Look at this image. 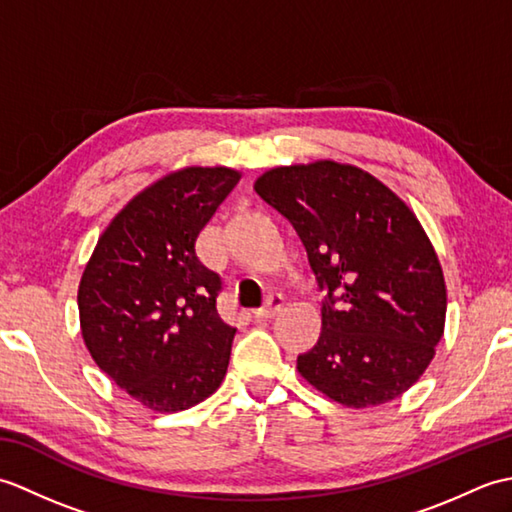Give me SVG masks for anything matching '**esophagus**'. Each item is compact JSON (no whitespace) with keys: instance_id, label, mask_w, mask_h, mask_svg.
I'll return each instance as SVG.
<instances>
[{"instance_id":"obj_1","label":"esophagus","mask_w":512,"mask_h":512,"mask_svg":"<svg viewBox=\"0 0 512 512\" xmlns=\"http://www.w3.org/2000/svg\"><path fill=\"white\" fill-rule=\"evenodd\" d=\"M284 308V297L281 295H270L268 297V301H266V306H262V308H257L253 314H255V319H273L275 314Z\"/></svg>"}]
</instances>
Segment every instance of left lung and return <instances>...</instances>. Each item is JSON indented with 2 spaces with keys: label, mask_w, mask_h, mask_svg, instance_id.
Masks as SVG:
<instances>
[{
  "label": "left lung",
  "mask_w": 512,
  "mask_h": 512,
  "mask_svg": "<svg viewBox=\"0 0 512 512\" xmlns=\"http://www.w3.org/2000/svg\"><path fill=\"white\" fill-rule=\"evenodd\" d=\"M255 191L295 226L328 292L299 374L354 409L405 394L429 367L447 317L442 266L418 217L372 173L334 160L275 167Z\"/></svg>",
  "instance_id": "1"
}]
</instances>
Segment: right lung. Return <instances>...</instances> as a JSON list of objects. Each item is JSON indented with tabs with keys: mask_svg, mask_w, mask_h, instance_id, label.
<instances>
[{
	"mask_svg": "<svg viewBox=\"0 0 512 512\" xmlns=\"http://www.w3.org/2000/svg\"><path fill=\"white\" fill-rule=\"evenodd\" d=\"M239 178L228 167L167 173L123 206L83 270L85 347L147 409H189L226 376L235 328L217 314L222 279L195 242Z\"/></svg>",
	"mask_w": 512,
	"mask_h": 512,
	"instance_id": "right-lung-1",
	"label": "right lung"
}]
</instances>
